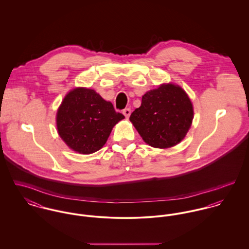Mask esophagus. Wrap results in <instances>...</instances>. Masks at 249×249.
<instances>
[{
    "label": "esophagus",
    "instance_id": "obj_1",
    "mask_svg": "<svg viewBox=\"0 0 249 249\" xmlns=\"http://www.w3.org/2000/svg\"><path fill=\"white\" fill-rule=\"evenodd\" d=\"M123 114L125 116V118H126V119H128V118H129V116H130V114H131V110H130V108H125V109L123 111Z\"/></svg>",
    "mask_w": 249,
    "mask_h": 249
}]
</instances>
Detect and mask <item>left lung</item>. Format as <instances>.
<instances>
[{"label": "left lung", "mask_w": 249, "mask_h": 249, "mask_svg": "<svg viewBox=\"0 0 249 249\" xmlns=\"http://www.w3.org/2000/svg\"><path fill=\"white\" fill-rule=\"evenodd\" d=\"M194 119V107L186 91L169 82L147 91L141 107L129 120L143 142L155 148H169L184 140Z\"/></svg>", "instance_id": "8db88e82"}]
</instances>
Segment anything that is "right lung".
<instances>
[{"mask_svg": "<svg viewBox=\"0 0 249 249\" xmlns=\"http://www.w3.org/2000/svg\"><path fill=\"white\" fill-rule=\"evenodd\" d=\"M124 116L94 89L70 90L56 112L58 135L69 148L79 154H91L107 142L113 127Z\"/></svg>", "mask_w": 249, "mask_h": 249, "instance_id": "add662e5", "label": "right lung"}]
</instances>
